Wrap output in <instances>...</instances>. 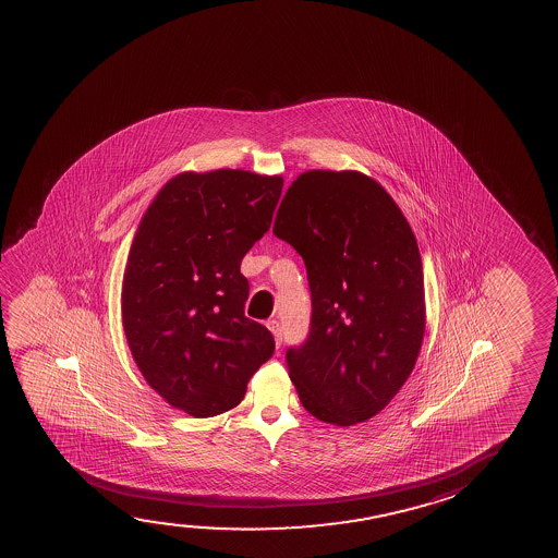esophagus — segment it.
Wrapping results in <instances>:
<instances>
[{
  "mask_svg": "<svg viewBox=\"0 0 558 558\" xmlns=\"http://www.w3.org/2000/svg\"><path fill=\"white\" fill-rule=\"evenodd\" d=\"M268 329L272 331V336H275L276 344L280 347V343H282V326H280V322L278 320H268Z\"/></svg>",
  "mask_w": 558,
  "mask_h": 558,
  "instance_id": "34e87169",
  "label": "esophagus"
}]
</instances>
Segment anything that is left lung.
<instances>
[{
	"instance_id": "1",
	"label": "left lung",
	"mask_w": 558,
	"mask_h": 558,
	"mask_svg": "<svg viewBox=\"0 0 558 558\" xmlns=\"http://www.w3.org/2000/svg\"><path fill=\"white\" fill-rule=\"evenodd\" d=\"M276 238L305 260L313 314L286 362L301 404L339 427L374 417L412 374L425 333L415 236L381 184L306 171L283 196Z\"/></svg>"
}]
</instances>
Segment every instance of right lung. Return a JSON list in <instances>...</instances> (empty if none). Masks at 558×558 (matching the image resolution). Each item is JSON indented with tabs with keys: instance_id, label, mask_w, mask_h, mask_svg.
<instances>
[{
	"instance_id": "1",
	"label": "right lung",
	"mask_w": 558,
	"mask_h": 558,
	"mask_svg": "<svg viewBox=\"0 0 558 558\" xmlns=\"http://www.w3.org/2000/svg\"><path fill=\"white\" fill-rule=\"evenodd\" d=\"M282 177H173L146 209L123 275L122 320L141 374L169 404L214 417L240 404L275 337L244 314L240 265L270 229Z\"/></svg>"
}]
</instances>
